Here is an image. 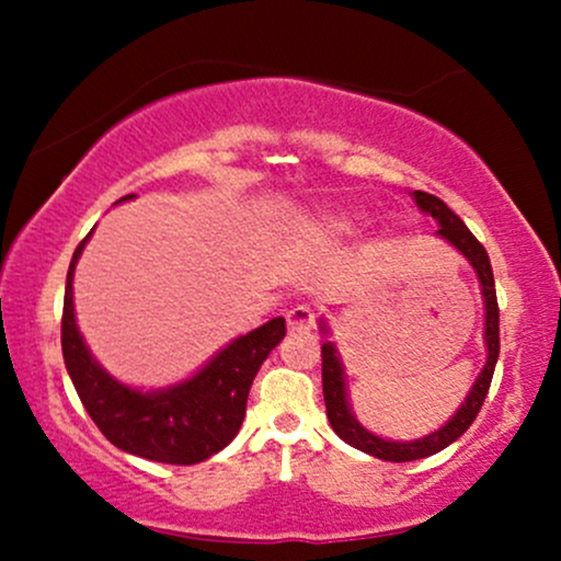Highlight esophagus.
Here are the masks:
<instances>
[{"mask_svg":"<svg viewBox=\"0 0 561 561\" xmlns=\"http://www.w3.org/2000/svg\"><path fill=\"white\" fill-rule=\"evenodd\" d=\"M289 332H311L317 327V313L308 306H295L287 311Z\"/></svg>","mask_w":561,"mask_h":561,"instance_id":"esophagus-1","label":"esophagus"}]
</instances>
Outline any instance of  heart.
<instances>
[{"label": "heart", "instance_id": "obj_1", "mask_svg": "<svg viewBox=\"0 0 561 561\" xmlns=\"http://www.w3.org/2000/svg\"><path fill=\"white\" fill-rule=\"evenodd\" d=\"M319 227L327 234H347L353 227H356V216L347 214V210H330L319 218Z\"/></svg>", "mask_w": 561, "mask_h": 561}]
</instances>
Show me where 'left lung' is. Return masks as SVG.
Returning a JSON list of instances; mask_svg holds the SVG:
<instances>
[{
  "instance_id": "8db88e82",
  "label": "left lung",
  "mask_w": 561,
  "mask_h": 561,
  "mask_svg": "<svg viewBox=\"0 0 561 561\" xmlns=\"http://www.w3.org/2000/svg\"><path fill=\"white\" fill-rule=\"evenodd\" d=\"M414 203L422 214L433 216L437 221V234L443 237L448 244H454L465 259L472 263L474 274H478L480 287H482V300H485V345H488V362L482 366L478 382L469 390L467 401L461 403V409L456 411L450 420L443 424L435 433L420 437V440H385L369 430L358 424L353 416L351 405H347V390H345V371L340 364L337 347L330 340L321 345V385H324V403H327V416H330L332 430L337 433L347 446L364 450V454L377 456L385 461H414L424 459V456H433L437 450L450 446L454 440H459L467 433L469 424L474 422V416L480 414L482 401H485L488 388H491V379L495 371V362H499V300H495V282H493V268L491 259H488L485 248L478 242V237L467 229V224L461 221L454 210L443 203L440 197L427 195V192H414ZM321 332H327L324 321H321Z\"/></svg>"
}]
</instances>
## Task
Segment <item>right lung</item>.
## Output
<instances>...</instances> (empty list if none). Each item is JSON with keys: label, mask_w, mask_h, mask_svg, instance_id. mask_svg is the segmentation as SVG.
<instances>
[{"label": "right lung", "mask_w": 561, "mask_h": 561, "mask_svg": "<svg viewBox=\"0 0 561 561\" xmlns=\"http://www.w3.org/2000/svg\"><path fill=\"white\" fill-rule=\"evenodd\" d=\"M131 197H121L118 203ZM87 240H81L70 261L62 302V358L83 409L100 433L126 454L184 467L210 459L240 433L250 385L268 353L285 337V319L276 317L231 340L195 377L173 388L134 390L94 362L76 327L73 272Z\"/></svg>", "instance_id": "obj_1"}]
</instances>
